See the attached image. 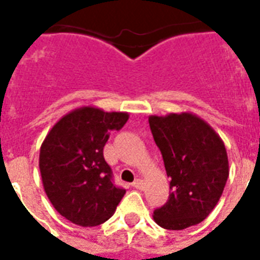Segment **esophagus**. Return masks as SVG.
Instances as JSON below:
<instances>
[{
  "label": "esophagus",
  "instance_id": "34e87169",
  "mask_svg": "<svg viewBox=\"0 0 260 260\" xmlns=\"http://www.w3.org/2000/svg\"><path fill=\"white\" fill-rule=\"evenodd\" d=\"M132 185L135 186L136 189H143V185H145V182H143V180H141V178H138V180L132 184Z\"/></svg>",
  "mask_w": 260,
  "mask_h": 260
}]
</instances>
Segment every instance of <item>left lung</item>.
<instances>
[{"mask_svg": "<svg viewBox=\"0 0 260 260\" xmlns=\"http://www.w3.org/2000/svg\"><path fill=\"white\" fill-rule=\"evenodd\" d=\"M149 125L171 178L169 201L154 210V221L166 230L199 224L217 205L229 178L224 142L192 113L150 115Z\"/></svg>", "mask_w": 260, "mask_h": 260, "instance_id": "1", "label": "left lung"}]
</instances>
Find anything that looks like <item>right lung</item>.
I'll return each instance as SVG.
<instances>
[{
  "mask_svg": "<svg viewBox=\"0 0 260 260\" xmlns=\"http://www.w3.org/2000/svg\"><path fill=\"white\" fill-rule=\"evenodd\" d=\"M128 113H107L85 106L64 115L40 147L43 186L54 209L82 227L107 221L125 195L114 185L103 147L111 131H119Z\"/></svg>",
  "mask_w": 260,
  "mask_h": 260,
  "instance_id": "1",
  "label": "right lung"
}]
</instances>
